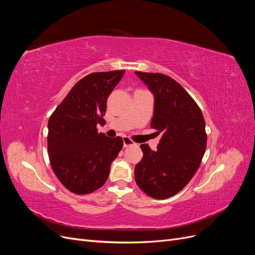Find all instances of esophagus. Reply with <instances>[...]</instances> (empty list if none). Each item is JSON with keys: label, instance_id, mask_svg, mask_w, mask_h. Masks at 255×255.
Masks as SVG:
<instances>
[{"label": "esophagus", "instance_id": "esophagus-1", "mask_svg": "<svg viewBox=\"0 0 255 255\" xmlns=\"http://www.w3.org/2000/svg\"><path fill=\"white\" fill-rule=\"evenodd\" d=\"M134 144H135V142H133L132 140H130L128 137H127V136L123 137V146H125V148H128V146L134 145Z\"/></svg>", "mask_w": 255, "mask_h": 255}]
</instances>
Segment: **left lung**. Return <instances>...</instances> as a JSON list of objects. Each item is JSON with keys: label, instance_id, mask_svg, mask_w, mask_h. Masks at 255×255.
<instances>
[{"label": "left lung", "instance_id": "8db88e82", "mask_svg": "<svg viewBox=\"0 0 255 255\" xmlns=\"http://www.w3.org/2000/svg\"><path fill=\"white\" fill-rule=\"evenodd\" d=\"M154 97L151 128L161 133L157 150L140 145L143 156L135 167V181L154 199L182 190L201 164L206 149L201 110L181 85L160 73L135 72Z\"/></svg>", "mask_w": 255, "mask_h": 255}]
</instances>
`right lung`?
Returning <instances> with one entry per match:
<instances>
[{
  "label": "right lung",
  "instance_id": "1",
  "mask_svg": "<svg viewBox=\"0 0 255 255\" xmlns=\"http://www.w3.org/2000/svg\"><path fill=\"white\" fill-rule=\"evenodd\" d=\"M126 71L91 73L76 83L48 122V152L54 173L76 195L97 190L109 177L123 146L121 137L98 133L107 98Z\"/></svg>",
  "mask_w": 255,
  "mask_h": 255
}]
</instances>
